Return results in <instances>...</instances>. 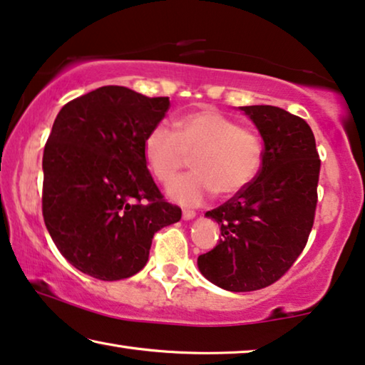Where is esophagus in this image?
Returning a JSON list of instances; mask_svg holds the SVG:
<instances>
[{
  "label": "esophagus",
  "mask_w": 365,
  "mask_h": 365,
  "mask_svg": "<svg viewBox=\"0 0 365 365\" xmlns=\"http://www.w3.org/2000/svg\"><path fill=\"white\" fill-rule=\"evenodd\" d=\"M194 217H195L194 210H191V209H184V210H182V219L189 220V219H194Z\"/></svg>",
  "instance_id": "esophagus-1"
}]
</instances>
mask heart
I'll return each instance as SVG.
<instances>
[{
    "instance_id": "heart-1",
    "label": "heart",
    "mask_w": 365,
    "mask_h": 365,
    "mask_svg": "<svg viewBox=\"0 0 365 365\" xmlns=\"http://www.w3.org/2000/svg\"><path fill=\"white\" fill-rule=\"evenodd\" d=\"M153 176L171 184L192 158L194 173L179 178L170 195L181 204H200L214 192L222 199L244 192L260 173L263 143L255 130L214 108L195 110L174 121V131L155 125L143 141Z\"/></svg>"
}]
</instances>
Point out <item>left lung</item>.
I'll list each match as a JSON object with an SVG mask.
<instances>
[{"mask_svg": "<svg viewBox=\"0 0 365 365\" xmlns=\"http://www.w3.org/2000/svg\"><path fill=\"white\" fill-rule=\"evenodd\" d=\"M260 131L263 163L244 192L205 215L222 239L199 255L209 282L227 292H255L287 273L308 242L318 204L321 160L303 118L272 105L240 107Z\"/></svg>", "mask_w": 365, "mask_h": 365, "instance_id": "1", "label": "left lung"}]
</instances>
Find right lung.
<instances>
[{"label":"right lung","instance_id":"add662e5","mask_svg":"<svg viewBox=\"0 0 365 365\" xmlns=\"http://www.w3.org/2000/svg\"><path fill=\"white\" fill-rule=\"evenodd\" d=\"M168 97L107 86L57 113L42 156V215L67 262L115 282L146 265L153 235L181 219L148 171L143 141Z\"/></svg>","mask_w":365,"mask_h":365}]
</instances>
